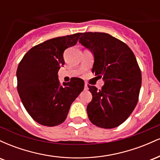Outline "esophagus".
Wrapping results in <instances>:
<instances>
[{
  "instance_id": "34e87169",
  "label": "esophagus",
  "mask_w": 160,
  "mask_h": 160,
  "mask_svg": "<svg viewBox=\"0 0 160 160\" xmlns=\"http://www.w3.org/2000/svg\"><path fill=\"white\" fill-rule=\"evenodd\" d=\"M84 89H85L86 90H87V89H88V85H87V83H86V82L85 83V85H84Z\"/></svg>"
}]
</instances>
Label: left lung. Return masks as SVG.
Masks as SVG:
<instances>
[{
  "mask_svg": "<svg viewBox=\"0 0 160 160\" xmlns=\"http://www.w3.org/2000/svg\"><path fill=\"white\" fill-rule=\"evenodd\" d=\"M79 42L94 55L93 74L103 79L102 89L88 85L92 99L87 105L92 123L113 128L131 115L138 101L141 72L126 43L107 33L85 32Z\"/></svg>",
  "mask_w": 160,
  "mask_h": 160,
  "instance_id": "left-lung-1",
  "label": "left lung"
}]
</instances>
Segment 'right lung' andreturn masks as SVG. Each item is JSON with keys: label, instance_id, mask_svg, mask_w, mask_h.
Wrapping results in <instances>:
<instances>
[{"label": "right lung", "instance_id": "obj_1", "mask_svg": "<svg viewBox=\"0 0 160 160\" xmlns=\"http://www.w3.org/2000/svg\"><path fill=\"white\" fill-rule=\"evenodd\" d=\"M81 33L58 37L33 47L16 71L17 89L24 107L40 125L62 123L70 107L83 90L84 81L74 78L61 85L58 71L65 65L63 53L78 43Z\"/></svg>", "mask_w": 160, "mask_h": 160}]
</instances>
